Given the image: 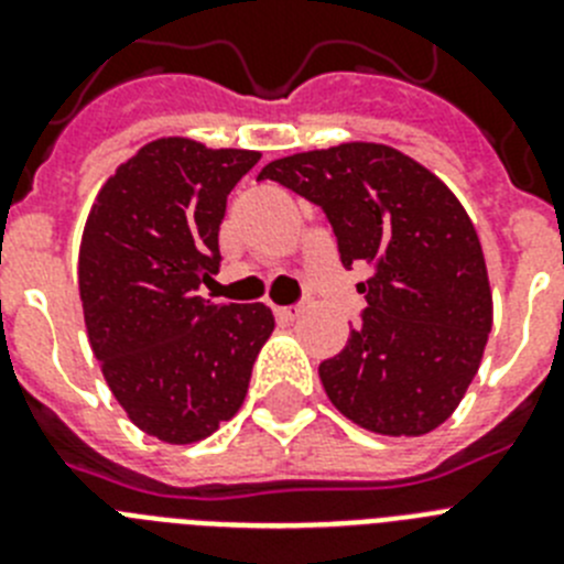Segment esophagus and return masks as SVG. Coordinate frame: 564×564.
<instances>
[{
	"instance_id": "34e87169",
	"label": "esophagus",
	"mask_w": 564,
	"mask_h": 564,
	"mask_svg": "<svg viewBox=\"0 0 564 564\" xmlns=\"http://www.w3.org/2000/svg\"><path fill=\"white\" fill-rule=\"evenodd\" d=\"M299 313H302V307H273V316L279 322H293V318H299Z\"/></svg>"
}]
</instances>
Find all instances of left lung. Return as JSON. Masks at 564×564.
<instances>
[{"label":"left lung","instance_id":"1","mask_svg":"<svg viewBox=\"0 0 564 564\" xmlns=\"http://www.w3.org/2000/svg\"><path fill=\"white\" fill-rule=\"evenodd\" d=\"M276 181L322 206L341 265H370L367 307L338 356L318 364L327 398L361 430L417 437L466 395L491 333L480 239L452 188L383 143H338L279 158Z\"/></svg>","mask_w":564,"mask_h":564}]
</instances>
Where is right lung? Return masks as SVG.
Instances as JSON below:
<instances>
[{"instance_id":"obj_1","label":"right lung","mask_w":564,"mask_h":564,"mask_svg":"<svg viewBox=\"0 0 564 564\" xmlns=\"http://www.w3.org/2000/svg\"><path fill=\"white\" fill-rule=\"evenodd\" d=\"M259 152L158 138L98 192L78 251L89 347L115 401L147 435L186 446L246 401L253 361L273 333L262 302H208L220 271L231 188Z\"/></svg>"}]
</instances>
